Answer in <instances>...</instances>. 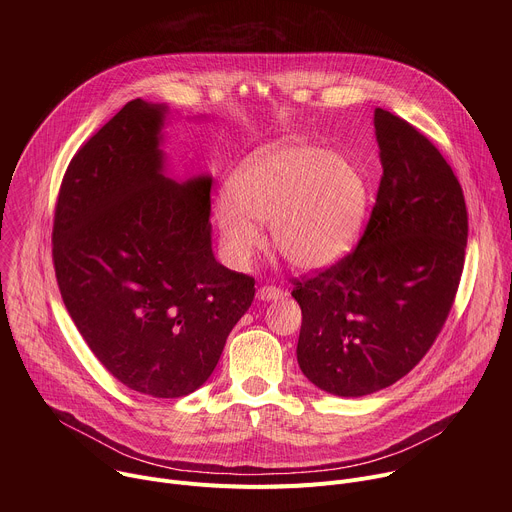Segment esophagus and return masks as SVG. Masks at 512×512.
<instances>
[{"instance_id":"34e87169","label":"esophagus","mask_w":512,"mask_h":512,"mask_svg":"<svg viewBox=\"0 0 512 512\" xmlns=\"http://www.w3.org/2000/svg\"><path fill=\"white\" fill-rule=\"evenodd\" d=\"M285 294H283V289H279V287H275V285H261L259 289H257V298L259 300H263V302H271V300H281Z\"/></svg>"}]
</instances>
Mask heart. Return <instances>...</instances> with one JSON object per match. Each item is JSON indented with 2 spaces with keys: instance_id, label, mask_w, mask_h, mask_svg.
<instances>
[{
  "instance_id": "obj_1",
  "label": "heart",
  "mask_w": 512,
  "mask_h": 512,
  "mask_svg": "<svg viewBox=\"0 0 512 512\" xmlns=\"http://www.w3.org/2000/svg\"><path fill=\"white\" fill-rule=\"evenodd\" d=\"M369 180L342 156L308 143H273L245 158L227 180L214 216L229 255L247 263L269 221L275 251L298 269L338 261L369 212Z\"/></svg>"
}]
</instances>
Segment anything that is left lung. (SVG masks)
Segmentation results:
<instances>
[{"label": "left lung", "instance_id": "1", "mask_svg": "<svg viewBox=\"0 0 512 512\" xmlns=\"http://www.w3.org/2000/svg\"><path fill=\"white\" fill-rule=\"evenodd\" d=\"M383 176L358 245L294 281L298 362L322 391L377 393L427 354L460 285L468 210L440 150L411 123L375 109Z\"/></svg>", "mask_w": 512, "mask_h": 512}]
</instances>
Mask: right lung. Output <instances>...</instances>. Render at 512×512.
<instances>
[{
    "mask_svg": "<svg viewBox=\"0 0 512 512\" xmlns=\"http://www.w3.org/2000/svg\"><path fill=\"white\" fill-rule=\"evenodd\" d=\"M166 107L129 101L70 160L54 208L62 302L103 367L158 399L196 391L255 298L210 247L208 176L162 174Z\"/></svg>",
    "mask_w": 512,
    "mask_h": 512,
    "instance_id": "right-lung-1",
    "label": "right lung"
}]
</instances>
